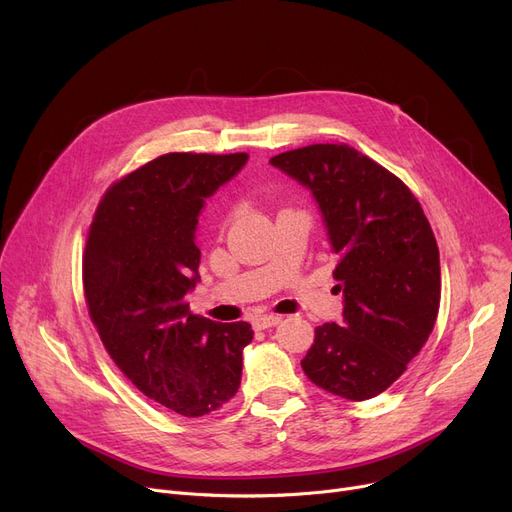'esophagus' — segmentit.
<instances>
[{
    "label": "esophagus",
    "mask_w": 512,
    "mask_h": 512,
    "mask_svg": "<svg viewBox=\"0 0 512 512\" xmlns=\"http://www.w3.org/2000/svg\"><path fill=\"white\" fill-rule=\"evenodd\" d=\"M281 323V316L279 314H260L254 319V327L256 329H269Z\"/></svg>",
    "instance_id": "obj_1"
}]
</instances>
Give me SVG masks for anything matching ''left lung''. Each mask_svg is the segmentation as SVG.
<instances>
[{"label":"left lung","mask_w":512,"mask_h":512,"mask_svg":"<svg viewBox=\"0 0 512 512\" xmlns=\"http://www.w3.org/2000/svg\"><path fill=\"white\" fill-rule=\"evenodd\" d=\"M306 187L337 256L344 323L316 327L302 360L308 379L346 400L385 392L433 331L440 250L421 204L396 177L346 143H316L271 158Z\"/></svg>","instance_id":"8db88e82"}]
</instances>
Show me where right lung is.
<instances>
[{
    "label": "right lung",
    "mask_w": 512,
    "mask_h": 512,
    "mask_svg": "<svg viewBox=\"0 0 512 512\" xmlns=\"http://www.w3.org/2000/svg\"><path fill=\"white\" fill-rule=\"evenodd\" d=\"M248 154H164L114 183L89 229L83 283L91 321L141 394L183 417L229 402L252 325L193 314L198 218Z\"/></svg>",
    "instance_id": "1"
}]
</instances>
